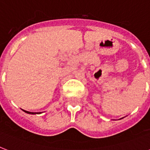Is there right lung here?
<instances>
[{
    "label": "right lung",
    "mask_w": 150,
    "mask_h": 150,
    "mask_svg": "<svg viewBox=\"0 0 150 150\" xmlns=\"http://www.w3.org/2000/svg\"><path fill=\"white\" fill-rule=\"evenodd\" d=\"M25 113H27V114H40V113H36V112H29V111H26V110H24Z\"/></svg>",
    "instance_id": "add662e5"
}]
</instances>
